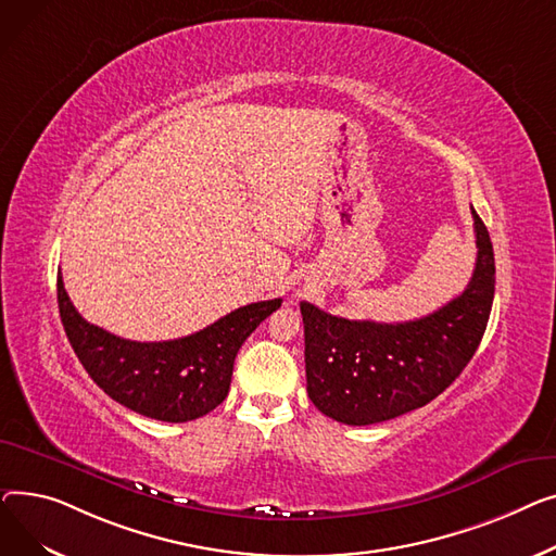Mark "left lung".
<instances>
[{"label": "left lung", "mask_w": 556, "mask_h": 556, "mask_svg": "<svg viewBox=\"0 0 556 556\" xmlns=\"http://www.w3.org/2000/svg\"><path fill=\"white\" fill-rule=\"evenodd\" d=\"M476 269L467 289L438 312L406 323L348 320L301 303L307 395L350 427L427 406L476 354L494 303L496 263L486 226L471 208Z\"/></svg>", "instance_id": "1"}]
</instances>
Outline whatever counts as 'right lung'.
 Returning a JSON list of instances; mask_svg holds the SVG:
<instances>
[{
  "mask_svg": "<svg viewBox=\"0 0 556 556\" xmlns=\"http://www.w3.org/2000/svg\"><path fill=\"white\" fill-rule=\"evenodd\" d=\"M280 303H251L190 337L139 343L87 323L58 271L60 318L87 375L125 408L175 424L198 419L226 400L238 350Z\"/></svg>",
  "mask_w": 556,
  "mask_h": 556,
  "instance_id": "obj_1",
  "label": "right lung"
}]
</instances>
